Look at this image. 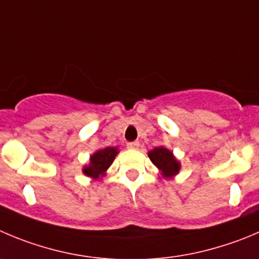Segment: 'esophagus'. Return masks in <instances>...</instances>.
<instances>
[{
    "label": "esophagus",
    "mask_w": 259,
    "mask_h": 259,
    "mask_svg": "<svg viewBox=\"0 0 259 259\" xmlns=\"http://www.w3.org/2000/svg\"><path fill=\"white\" fill-rule=\"evenodd\" d=\"M139 146H140V142L139 141L128 142V144H127V147H128V149H131V150H137V149H139Z\"/></svg>",
    "instance_id": "1"
}]
</instances>
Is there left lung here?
Listing matches in <instances>:
<instances>
[{
	"mask_svg": "<svg viewBox=\"0 0 259 259\" xmlns=\"http://www.w3.org/2000/svg\"><path fill=\"white\" fill-rule=\"evenodd\" d=\"M149 157L165 178H173L181 170V162L166 147H155L154 150L149 151Z\"/></svg>",
	"mask_w": 259,
	"mask_h": 259,
	"instance_id": "obj_1",
	"label": "left lung"
}]
</instances>
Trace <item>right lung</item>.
Instances as JSON below:
<instances>
[{
    "instance_id": "add662e5",
    "label": "right lung",
    "mask_w": 259,
    "mask_h": 259,
    "mask_svg": "<svg viewBox=\"0 0 259 259\" xmlns=\"http://www.w3.org/2000/svg\"><path fill=\"white\" fill-rule=\"evenodd\" d=\"M118 154L117 147H105V149L98 150L97 152L90 156V162L85 165L82 169L83 174L93 179H98L103 177L107 169L112 165L113 160Z\"/></svg>"
}]
</instances>
